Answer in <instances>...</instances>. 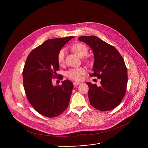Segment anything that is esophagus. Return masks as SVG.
Segmentation results:
<instances>
[{"label": "esophagus", "instance_id": "esophagus-1", "mask_svg": "<svg viewBox=\"0 0 148 148\" xmlns=\"http://www.w3.org/2000/svg\"><path fill=\"white\" fill-rule=\"evenodd\" d=\"M73 84L74 85H78L80 84V83H79V82H73Z\"/></svg>", "mask_w": 148, "mask_h": 148}]
</instances>
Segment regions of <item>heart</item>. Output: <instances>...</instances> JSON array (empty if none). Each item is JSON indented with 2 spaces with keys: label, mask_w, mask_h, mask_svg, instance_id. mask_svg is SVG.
I'll list each match as a JSON object with an SVG mask.
<instances>
[{
  "label": "heart",
  "mask_w": 148,
  "mask_h": 148,
  "mask_svg": "<svg viewBox=\"0 0 148 148\" xmlns=\"http://www.w3.org/2000/svg\"><path fill=\"white\" fill-rule=\"evenodd\" d=\"M72 51L79 56L83 57L88 53V48L83 43H77L75 44L72 48ZM65 51L64 49H61L58 55V62L59 64H63L65 60ZM85 69L84 68L80 67L78 68H74L66 72L67 76L72 80L79 81L82 79V76L85 74Z\"/></svg>",
  "instance_id": "b5f03b06"
}]
</instances>
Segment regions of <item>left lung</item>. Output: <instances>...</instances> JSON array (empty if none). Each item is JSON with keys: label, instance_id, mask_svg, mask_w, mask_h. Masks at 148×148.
Returning a JSON list of instances; mask_svg holds the SVG:
<instances>
[{"label": "left lung", "instance_id": "1", "mask_svg": "<svg viewBox=\"0 0 148 148\" xmlns=\"http://www.w3.org/2000/svg\"><path fill=\"white\" fill-rule=\"evenodd\" d=\"M87 44L94 53L91 77L101 79L100 86L90 82L88 97L90 104L100 111H108L119 106L127 90V72L124 60L117 49L95 36L79 38Z\"/></svg>", "mask_w": 148, "mask_h": 148}]
</instances>
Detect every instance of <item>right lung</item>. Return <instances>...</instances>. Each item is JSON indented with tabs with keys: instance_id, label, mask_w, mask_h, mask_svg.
Instances as JSON below:
<instances>
[{
	"instance_id": "obj_1",
	"label": "right lung",
	"mask_w": 148,
	"mask_h": 148,
	"mask_svg": "<svg viewBox=\"0 0 148 148\" xmlns=\"http://www.w3.org/2000/svg\"><path fill=\"white\" fill-rule=\"evenodd\" d=\"M73 38L48 39L33 49L25 61L23 71L25 95L31 106L44 116H59L68 106L73 83L65 80L62 85L53 86L52 79L56 77L59 69V51Z\"/></svg>"
}]
</instances>
